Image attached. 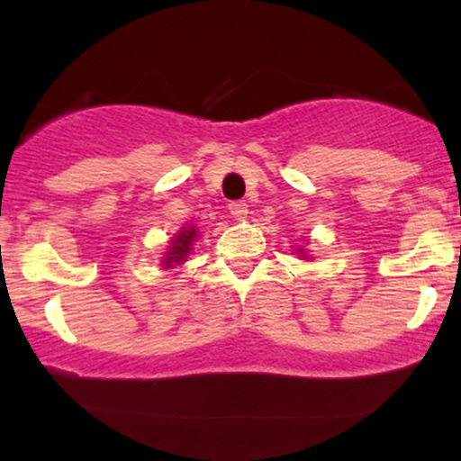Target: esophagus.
Returning a JSON list of instances; mask_svg holds the SVG:
<instances>
[{
  "label": "esophagus",
  "mask_w": 461,
  "mask_h": 461,
  "mask_svg": "<svg viewBox=\"0 0 461 461\" xmlns=\"http://www.w3.org/2000/svg\"><path fill=\"white\" fill-rule=\"evenodd\" d=\"M230 212L236 221H245L249 214V208H247L245 201H234V203H230Z\"/></svg>",
  "instance_id": "esophagus-1"
}]
</instances>
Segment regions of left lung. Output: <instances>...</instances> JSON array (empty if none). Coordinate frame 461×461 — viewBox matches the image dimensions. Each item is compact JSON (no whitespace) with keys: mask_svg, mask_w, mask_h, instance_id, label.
Masks as SVG:
<instances>
[{"mask_svg":"<svg viewBox=\"0 0 461 461\" xmlns=\"http://www.w3.org/2000/svg\"><path fill=\"white\" fill-rule=\"evenodd\" d=\"M297 253H299L301 258H303V260H310V256H308V251H305V249H301V247H299V249H297Z\"/></svg>","mask_w":461,"mask_h":461,"instance_id":"left-lung-1","label":"left lung"}]
</instances>
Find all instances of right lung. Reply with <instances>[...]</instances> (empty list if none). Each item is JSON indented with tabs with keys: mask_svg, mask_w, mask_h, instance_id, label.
<instances>
[{
	"mask_svg": "<svg viewBox=\"0 0 461 461\" xmlns=\"http://www.w3.org/2000/svg\"><path fill=\"white\" fill-rule=\"evenodd\" d=\"M197 238H199L197 227L184 225L182 230H179L177 234L173 236L171 240H168L167 251H164V256L160 260L162 262L160 267L164 268V271H167V268H176V267H179V264L186 262V258L190 256V253H193V245H194V240H197Z\"/></svg>",
	"mask_w": 461,
	"mask_h": 461,
	"instance_id": "right-lung-1",
	"label": "right lung"
}]
</instances>
